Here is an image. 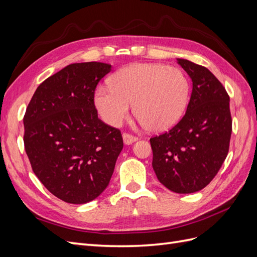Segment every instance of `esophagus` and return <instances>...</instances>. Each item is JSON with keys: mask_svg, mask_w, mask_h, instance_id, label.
Listing matches in <instances>:
<instances>
[{"mask_svg": "<svg viewBox=\"0 0 257 257\" xmlns=\"http://www.w3.org/2000/svg\"><path fill=\"white\" fill-rule=\"evenodd\" d=\"M137 139H138L137 137L131 135L128 133H124L123 134V142H124V144H125V145H132L133 143H135Z\"/></svg>", "mask_w": 257, "mask_h": 257, "instance_id": "esophagus-1", "label": "esophagus"}]
</instances>
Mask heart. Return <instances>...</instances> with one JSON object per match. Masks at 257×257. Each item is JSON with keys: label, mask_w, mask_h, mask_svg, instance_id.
Returning <instances> with one entry per match:
<instances>
[{"label": "heart", "mask_w": 257, "mask_h": 257, "mask_svg": "<svg viewBox=\"0 0 257 257\" xmlns=\"http://www.w3.org/2000/svg\"><path fill=\"white\" fill-rule=\"evenodd\" d=\"M190 81L182 69L160 63H136L110 78V85L95 91L96 109L107 124L118 126L130 112L131 103L138 121L152 132L173 127L189 102Z\"/></svg>", "instance_id": "b5f03b06"}]
</instances>
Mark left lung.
<instances>
[{
	"label": "left lung",
	"mask_w": 257,
	"mask_h": 257,
	"mask_svg": "<svg viewBox=\"0 0 257 257\" xmlns=\"http://www.w3.org/2000/svg\"><path fill=\"white\" fill-rule=\"evenodd\" d=\"M193 82L183 118L150 139L152 167L170 191L190 194L207 186L227 157L231 135L229 96L208 68L177 59Z\"/></svg>",
	"instance_id": "obj_1"
}]
</instances>
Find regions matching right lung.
I'll return each mask as SVG.
<instances>
[{"instance_id": "1", "label": "right lung", "mask_w": 257, "mask_h": 257, "mask_svg": "<svg viewBox=\"0 0 257 257\" xmlns=\"http://www.w3.org/2000/svg\"><path fill=\"white\" fill-rule=\"evenodd\" d=\"M110 71L100 62L67 65L38 85L23 118L33 172L65 203L99 196L123 149L121 132L98 119L94 105L96 85Z\"/></svg>"}]
</instances>
